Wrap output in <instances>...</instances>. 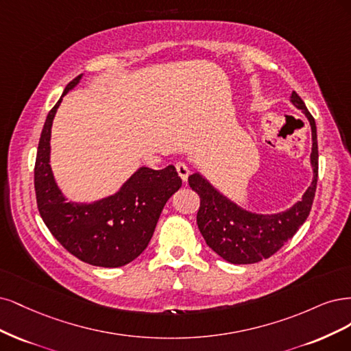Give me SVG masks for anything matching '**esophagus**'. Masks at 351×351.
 I'll return each mask as SVG.
<instances>
[{
	"label": "esophagus",
	"instance_id": "esophagus-1",
	"mask_svg": "<svg viewBox=\"0 0 351 351\" xmlns=\"http://www.w3.org/2000/svg\"><path fill=\"white\" fill-rule=\"evenodd\" d=\"M176 171H178V175L180 176V179H182L184 182H186L188 176H189V167L186 166V163L178 162V163H176Z\"/></svg>",
	"mask_w": 351,
	"mask_h": 351
}]
</instances>
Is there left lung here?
I'll return each mask as SVG.
<instances>
[{
    "label": "left lung",
    "instance_id": "obj_1",
    "mask_svg": "<svg viewBox=\"0 0 351 351\" xmlns=\"http://www.w3.org/2000/svg\"><path fill=\"white\" fill-rule=\"evenodd\" d=\"M290 101L306 115L312 130L311 165L313 179L302 201L276 214H256L239 207L214 188L199 173L188 178L189 186L199 195L198 229L211 250L232 264H255L274 255L308 219L318 182V141L315 119L300 96L293 92Z\"/></svg>",
    "mask_w": 351,
    "mask_h": 351
}]
</instances>
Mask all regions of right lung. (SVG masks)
Returning a JSON list of instances; mask_svg holds the SVG:
<instances>
[{
	"mask_svg": "<svg viewBox=\"0 0 351 351\" xmlns=\"http://www.w3.org/2000/svg\"><path fill=\"white\" fill-rule=\"evenodd\" d=\"M82 77L66 84L45 121L35 163L36 202L42 220L66 251L90 265L115 268L134 261L145 250L165 204L182 179L172 165L162 171L143 166L114 195L90 204L66 202L49 165L51 128L62 97Z\"/></svg>",
	"mask_w": 351,
	"mask_h": 351,
	"instance_id": "right-lung-1",
	"label": "right lung"
}]
</instances>
